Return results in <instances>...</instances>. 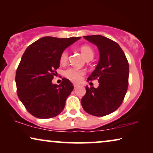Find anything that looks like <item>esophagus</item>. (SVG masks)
<instances>
[{"label":"esophagus","instance_id":"34e87169","mask_svg":"<svg viewBox=\"0 0 153 153\" xmlns=\"http://www.w3.org/2000/svg\"><path fill=\"white\" fill-rule=\"evenodd\" d=\"M78 86H79V83H74V88H76V87H78Z\"/></svg>","mask_w":153,"mask_h":153}]
</instances>
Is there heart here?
<instances>
[{"label": "heart", "instance_id": "obj_1", "mask_svg": "<svg viewBox=\"0 0 153 153\" xmlns=\"http://www.w3.org/2000/svg\"><path fill=\"white\" fill-rule=\"evenodd\" d=\"M80 50L81 53L84 56L86 60L88 59H93L94 56V51L93 49L89 46H82L81 47ZM68 50H65L60 54V62L62 64L65 63L68 61ZM85 72L80 69L76 68H69L65 70L64 72V75L66 78L73 81H79L82 78V76L84 75Z\"/></svg>", "mask_w": 153, "mask_h": 153}]
</instances>
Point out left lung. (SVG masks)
<instances>
[{
    "mask_svg": "<svg viewBox=\"0 0 153 153\" xmlns=\"http://www.w3.org/2000/svg\"><path fill=\"white\" fill-rule=\"evenodd\" d=\"M83 37L99 49L100 60L87 80L97 79L99 86H85L81 105L88 114L104 116L118 109L124 100L128 88L129 63L116 42L100 35Z\"/></svg>",
    "mask_w": 153,
    "mask_h": 153,
    "instance_id": "obj_1",
    "label": "left lung"
}]
</instances>
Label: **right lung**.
<instances>
[{"label":"right lung","instance_id":"right-lung-1","mask_svg":"<svg viewBox=\"0 0 153 153\" xmlns=\"http://www.w3.org/2000/svg\"><path fill=\"white\" fill-rule=\"evenodd\" d=\"M81 37H43L31 44L23 54L16 72L17 95L27 111L38 118H53L62 111L74 89L69 79L60 85L52 79L60 66V56Z\"/></svg>","mask_w":153,"mask_h":153}]
</instances>
